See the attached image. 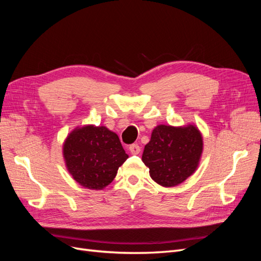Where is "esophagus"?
Listing matches in <instances>:
<instances>
[{"label":"esophagus","instance_id":"obj_1","mask_svg":"<svg viewBox=\"0 0 261 261\" xmlns=\"http://www.w3.org/2000/svg\"><path fill=\"white\" fill-rule=\"evenodd\" d=\"M128 150L132 154H138L140 152V147L137 144H133L128 147Z\"/></svg>","mask_w":261,"mask_h":261}]
</instances>
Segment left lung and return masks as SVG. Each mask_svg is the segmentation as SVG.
<instances>
[{"label":"left lung","mask_w":261,"mask_h":261,"mask_svg":"<svg viewBox=\"0 0 261 261\" xmlns=\"http://www.w3.org/2000/svg\"><path fill=\"white\" fill-rule=\"evenodd\" d=\"M202 145L201 134L194 125H158L141 159L155 183L164 187L176 186L196 171Z\"/></svg>","instance_id":"1"}]
</instances>
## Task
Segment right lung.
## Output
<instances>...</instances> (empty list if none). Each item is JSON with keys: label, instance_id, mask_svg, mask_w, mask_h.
Instances as JSON below:
<instances>
[{"label": "right lung", "instance_id": "right-lung-1", "mask_svg": "<svg viewBox=\"0 0 261 261\" xmlns=\"http://www.w3.org/2000/svg\"><path fill=\"white\" fill-rule=\"evenodd\" d=\"M63 155L77 183L96 191L111 183L128 158L115 133L93 125L70 133L63 145Z\"/></svg>", "mask_w": 261, "mask_h": 261}]
</instances>
